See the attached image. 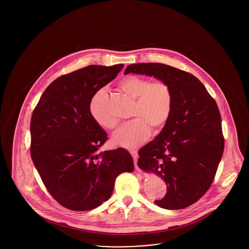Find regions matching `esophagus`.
<instances>
[{"instance_id":"esophagus-1","label":"esophagus","mask_w":249,"mask_h":249,"mask_svg":"<svg viewBox=\"0 0 249 249\" xmlns=\"http://www.w3.org/2000/svg\"><path fill=\"white\" fill-rule=\"evenodd\" d=\"M130 155L132 156V159H133V160H134V163H136V162H137V160H138V153H137V151H136V150H130Z\"/></svg>"}]
</instances>
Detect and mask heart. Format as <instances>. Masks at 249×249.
<instances>
[{"label": "heart", "instance_id": "b5f03b06", "mask_svg": "<svg viewBox=\"0 0 249 249\" xmlns=\"http://www.w3.org/2000/svg\"><path fill=\"white\" fill-rule=\"evenodd\" d=\"M119 88L134 99L130 111L133 119L113 135L112 141L125 148H135L149 137L151 128L159 131L165 126L173 112V90L164 81H151L139 75L125 76L119 81ZM107 103V92L99 89L90 99L89 113L98 125L114 130L119 125V119L110 113Z\"/></svg>", "mask_w": 249, "mask_h": 249}]
</instances>
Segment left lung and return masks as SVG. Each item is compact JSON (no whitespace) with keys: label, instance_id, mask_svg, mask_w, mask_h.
Returning a JSON list of instances; mask_svg holds the SVG:
<instances>
[{"label":"left lung","instance_id":"obj_1","mask_svg":"<svg viewBox=\"0 0 249 249\" xmlns=\"http://www.w3.org/2000/svg\"><path fill=\"white\" fill-rule=\"evenodd\" d=\"M130 72L153 75L172 88V115L154 140L139 150L138 165L165 181L167 192L154 201L158 206L186 208L209 190L224 151L217 105L201 81L188 71L147 62L127 66L124 73Z\"/></svg>","mask_w":249,"mask_h":249}]
</instances>
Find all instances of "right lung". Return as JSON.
<instances>
[{"label": "right lung", "instance_id": "obj_1", "mask_svg": "<svg viewBox=\"0 0 249 249\" xmlns=\"http://www.w3.org/2000/svg\"><path fill=\"white\" fill-rule=\"evenodd\" d=\"M123 64L89 65L48 86L31 119V156L50 195L63 207L88 211L113 193L115 180L133 171L124 148L99 152L106 131L89 113L96 91L116 78Z\"/></svg>", "mask_w": 249, "mask_h": 249}]
</instances>
